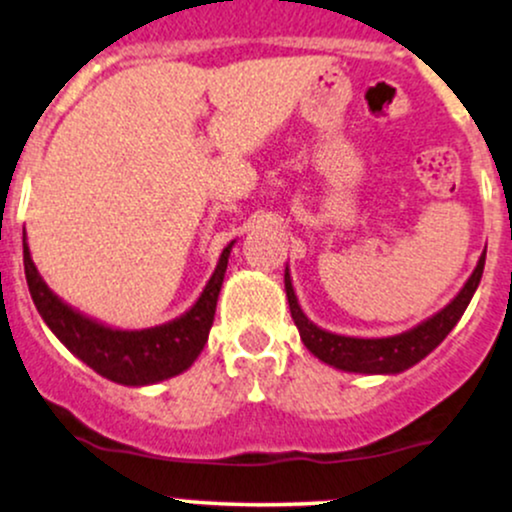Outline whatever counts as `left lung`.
<instances>
[{"mask_svg": "<svg viewBox=\"0 0 512 512\" xmlns=\"http://www.w3.org/2000/svg\"><path fill=\"white\" fill-rule=\"evenodd\" d=\"M484 262L486 252L481 255L479 265L471 272L469 282L454 296L452 303H447L440 313H435L425 323L415 325L413 330H406L401 335H393V338H347V335L328 333V330L318 328L316 323H311V320L303 316L299 299L294 294V286H291L289 269L284 272V286L291 308V318H294L296 328H299L303 345L320 362L342 369V372L398 374L403 369L418 364L423 357H428L447 338L449 330L457 325V320L464 316L466 306H469L471 296H474L476 286L481 282V274H484Z\"/></svg>", "mask_w": 512, "mask_h": 512, "instance_id": "8db88e82", "label": "left lung"}]
</instances>
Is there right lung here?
Here are the masks:
<instances>
[{"mask_svg": "<svg viewBox=\"0 0 512 512\" xmlns=\"http://www.w3.org/2000/svg\"><path fill=\"white\" fill-rule=\"evenodd\" d=\"M230 243L221 252L216 272L201 291L199 301L184 316L148 330H114L97 320L82 316L48 289L28 252L24 235V269L31 299L46 325L67 350L87 367L123 386H148L155 381L182 374L201 355L216 313L218 291L226 277Z\"/></svg>", "mask_w": 512, "mask_h": 512, "instance_id": "obj_1", "label": "right lung"}]
</instances>
